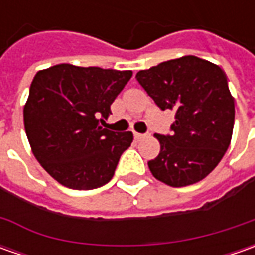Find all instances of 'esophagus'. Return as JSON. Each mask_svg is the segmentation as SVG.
Instances as JSON below:
<instances>
[{"instance_id":"esophagus-1","label":"esophagus","mask_w":255,"mask_h":255,"mask_svg":"<svg viewBox=\"0 0 255 255\" xmlns=\"http://www.w3.org/2000/svg\"><path fill=\"white\" fill-rule=\"evenodd\" d=\"M144 137H146V134H142V133L134 132V139H136V140H142V139H144Z\"/></svg>"}]
</instances>
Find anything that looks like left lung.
<instances>
[{
  "label": "left lung",
  "mask_w": 255,
  "mask_h": 255,
  "mask_svg": "<svg viewBox=\"0 0 255 255\" xmlns=\"http://www.w3.org/2000/svg\"><path fill=\"white\" fill-rule=\"evenodd\" d=\"M137 82L164 111H174L171 136L154 134L160 153L152 174L171 187L209 176L227 152L234 126V98L219 65L193 55L136 74Z\"/></svg>",
  "instance_id": "left-lung-1"
}]
</instances>
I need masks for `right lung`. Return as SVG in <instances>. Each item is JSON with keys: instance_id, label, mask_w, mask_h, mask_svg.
<instances>
[{"instance_id": "obj_1", "label": "right lung", "mask_w": 255, "mask_h": 255, "mask_svg": "<svg viewBox=\"0 0 255 255\" xmlns=\"http://www.w3.org/2000/svg\"><path fill=\"white\" fill-rule=\"evenodd\" d=\"M132 74L71 64L36 72L24 106L25 132L35 159L62 186L92 190L113 177L133 134L103 129L99 121L108 119Z\"/></svg>"}]
</instances>
